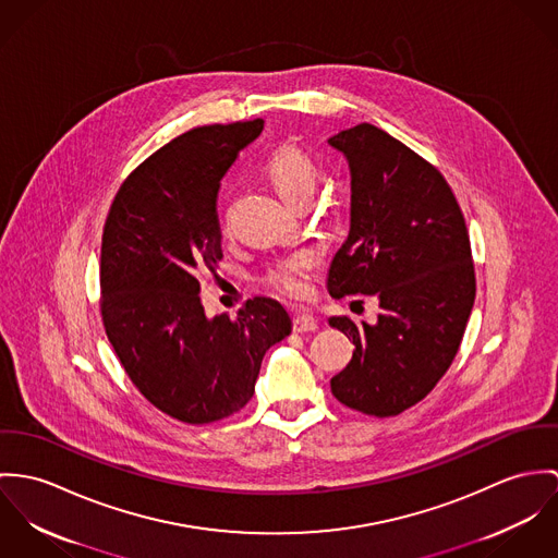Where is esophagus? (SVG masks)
<instances>
[{
	"instance_id": "esophagus-1",
	"label": "esophagus",
	"mask_w": 558,
	"mask_h": 558,
	"mask_svg": "<svg viewBox=\"0 0 558 558\" xmlns=\"http://www.w3.org/2000/svg\"><path fill=\"white\" fill-rule=\"evenodd\" d=\"M316 329H318V323H316V318L312 314L298 312L293 316V331L295 333H306V331H316Z\"/></svg>"
}]
</instances>
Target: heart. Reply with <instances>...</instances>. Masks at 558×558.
<instances>
[{
  "label": "heart",
  "instance_id": "heart-1",
  "mask_svg": "<svg viewBox=\"0 0 558 558\" xmlns=\"http://www.w3.org/2000/svg\"><path fill=\"white\" fill-rule=\"evenodd\" d=\"M263 175L274 190L291 205H306L318 182V165L308 151L295 145L274 149L263 167ZM314 258L310 252H295L267 271V282L289 298H302L308 291Z\"/></svg>",
  "mask_w": 558,
  "mask_h": 558
}]
</instances>
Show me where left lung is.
I'll return each instance as SVG.
<instances>
[{"label": "left lung", "instance_id": "obj_1", "mask_svg": "<svg viewBox=\"0 0 558 558\" xmlns=\"http://www.w3.org/2000/svg\"><path fill=\"white\" fill-rule=\"evenodd\" d=\"M351 171V227L327 291L368 295L376 323L331 316L353 340L331 393L349 409L389 417L417 404L451 366L475 302L464 216L442 175L372 124L327 138Z\"/></svg>", "mask_w": 558, "mask_h": 558}]
</instances>
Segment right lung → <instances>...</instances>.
<instances>
[{
	"mask_svg": "<svg viewBox=\"0 0 558 558\" xmlns=\"http://www.w3.org/2000/svg\"><path fill=\"white\" fill-rule=\"evenodd\" d=\"M263 120L187 130L120 187L102 233V323L125 374L162 413L211 424L244 409L269 347L291 333L276 300L209 318L196 274L222 258L216 198Z\"/></svg>",
	"mask_w": 558,
	"mask_h": 558,
	"instance_id": "obj_1",
	"label": "right lung"
}]
</instances>
